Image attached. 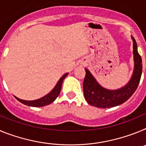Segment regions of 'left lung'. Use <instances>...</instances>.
<instances>
[{"label": "left lung", "mask_w": 146, "mask_h": 146, "mask_svg": "<svg viewBox=\"0 0 146 146\" xmlns=\"http://www.w3.org/2000/svg\"><path fill=\"white\" fill-rule=\"evenodd\" d=\"M133 54L135 69L133 75L128 84L118 90L110 91L99 86L95 78L88 69L83 81V93L85 99L91 105L99 108H110L118 106L128 100L135 93L140 83L142 74V58L137 52V45L133 36Z\"/></svg>", "instance_id": "1"}]
</instances>
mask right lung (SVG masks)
I'll return each instance as SVG.
<instances>
[{"label":"right lung","instance_id":"obj_1","mask_svg":"<svg viewBox=\"0 0 146 146\" xmlns=\"http://www.w3.org/2000/svg\"><path fill=\"white\" fill-rule=\"evenodd\" d=\"M68 73L64 74L62 76V77L59 80V81L58 82V83L56 84L55 87L52 89V91L50 93H49L47 95H46L44 97L41 98V99H36V100H33V101H25V100H22L20 99H18L17 97H15L18 101L20 102L23 104H25V105H28V106H31V107H43L46 106V105H48V104H51L52 102H53L55 100V99L58 96L60 92V90H61V86L62 82L64 81V78L66 77V76H67Z\"/></svg>","mask_w":146,"mask_h":146}]
</instances>
